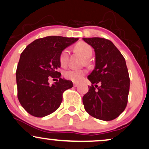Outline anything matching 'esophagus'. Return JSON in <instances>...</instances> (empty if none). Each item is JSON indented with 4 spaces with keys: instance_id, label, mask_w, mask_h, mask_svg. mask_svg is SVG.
I'll return each instance as SVG.
<instances>
[{
    "instance_id": "34e87169",
    "label": "esophagus",
    "mask_w": 149,
    "mask_h": 149,
    "mask_svg": "<svg viewBox=\"0 0 149 149\" xmlns=\"http://www.w3.org/2000/svg\"><path fill=\"white\" fill-rule=\"evenodd\" d=\"M73 86H74V87H76V86H78L79 84L78 83V82H73Z\"/></svg>"
}]
</instances>
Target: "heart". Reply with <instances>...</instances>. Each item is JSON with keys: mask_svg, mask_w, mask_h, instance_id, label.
<instances>
[{"mask_svg": "<svg viewBox=\"0 0 149 149\" xmlns=\"http://www.w3.org/2000/svg\"><path fill=\"white\" fill-rule=\"evenodd\" d=\"M76 49L84 58H86V63H89L88 58H91L92 54H93V50H92L91 47L86 43H80V44L76 45ZM69 50L68 49H65L62 51L61 55H60V63L61 65L63 66L67 65L69 61ZM86 73V71L85 69H70L64 72V76L65 77V78L73 81V82H79V81L82 80Z\"/></svg>", "mask_w": 149, "mask_h": 149, "instance_id": "obj_1", "label": "heart"}]
</instances>
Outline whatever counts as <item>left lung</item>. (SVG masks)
I'll list each match as a JSON object with an SVG mask.
<instances>
[{"mask_svg": "<svg viewBox=\"0 0 149 149\" xmlns=\"http://www.w3.org/2000/svg\"><path fill=\"white\" fill-rule=\"evenodd\" d=\"M83 40L95 53V69L88 76L92 84L82 97L84 109L98 120H113L125 111L128 102L130 78L125 59L108 39Z\"/></svg>", "mask_w": 149, "mask_h": 149, "instance_id": "8db88e82", "label": "left lung"}]
</instances>
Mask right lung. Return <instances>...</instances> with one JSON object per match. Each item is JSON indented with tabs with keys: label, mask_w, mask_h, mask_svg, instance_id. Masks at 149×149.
I'll return each instance as SVG.
<instances>
[{
	"label": "right lung",
	"mask_w": 149,
	"mask_h": 149,
	"mask_svg": "<svg viewBox=\"0 0 149 149\" xmlns=\"http://www.w3.org/2000/svg\"><path fill=\"white\" fill-rule=\"evenodd\" d=\"M78 40L74 38L47 36L33 41L20 54L16 72L17 96L31 116L42 118L59 108L64 91L73 86L58 72L60 55L64 49ZM56 78L49 86L48 79Z\"/></svg>",
	"instance_id": "1"
}]
</instances>
